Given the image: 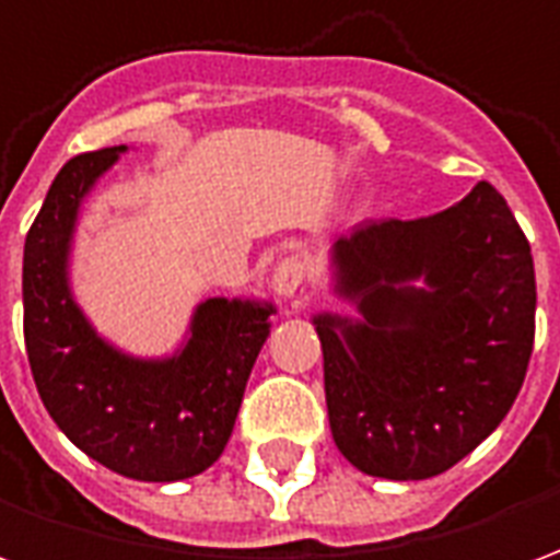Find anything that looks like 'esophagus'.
<instances>
[{
  "label": "esophagus",
  "mask_w": 560,
  "mask_h": 560,
  "mask_svg": "<svg viewBox=\"0 0 560 560\" xmlns=\"http://www.w3.org/2000/svg\"><path fill=\"white\" fill-rule=\"evenodd\" d=\"M305 281V269L303 264L296 260V257H288V260H281L276 272H272V291L279 293L281 300H293L300 288H303Z\"/></svg>",
  "instance_id": "1"
}]
</instances>
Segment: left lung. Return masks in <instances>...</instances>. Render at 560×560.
Returning <instances> with one entry per match:
<instances>
[{
  "mask_svg": "<svg viewBox=\"0 0 560 560\" xmlns=\"http://www.w3.org/2000/svg\"><path fill=\"white\" fill-rule=\"evenodd\" d=\"M317 312L329 432L353 468L429 480L513 408L534 348V260L506 200L477 183L444 212L365 224L327 252Z\"/></svg>",
  "mask_w": 560,
  "mask_h": 560,
  "instance_id": "8db88e82",
  "label": "left lung"
}]
</instances>
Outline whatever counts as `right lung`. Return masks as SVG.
<instances>
[{
	"label": "right lung",
	"instance_id": "add662e5",
	"mask_svg": "<svg viewBox=\"0 0 560 560\" xmlns=\"http://www.w3.org/2000/svg\"><path fill=\"white\" fill-rule=\"evenodd\" d=\"M122 152H86L56 173L23 245V336L38 396L71 444L131 480L176 482L224 453L276 305L200 300L161 357L102 336L78 303L71 257L83 203Z\"/></svg>",
	"mask_w": 560,
	"mask_h": 560
}]
</instances>
